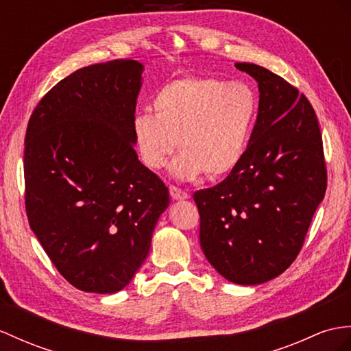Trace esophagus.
Here are the masks:
<instances>
[{
	"label": "esophagus",
	"instance_id": "esophagus-1",
	"mask_svg": "<svg viewBox=\"0 0 351 351\" xmlns=\"http://www.w3.org/2000/svg\"><path fill=\"white\" fill-rule=\"evenodd\" d=\"M169 195H171V198L176 199V201H182V199L189 198V193H187L183 189H180V187L174 186V184L169 186Z\"/></svg>",
	"mask_w": 351,
	"mask_h": 351
}]
</instances>
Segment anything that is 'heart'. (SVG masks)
I'll return each mask as SVG.
<instances>
[{
    "label": "heart",
    "mask_w": 351,
    "mask_h": 351,
    "mask_svg": "<svg viewBox=\"0 0 351 351\" xmlns=\"http://www.w3.org/2000/svg\"><path fill=\"white\" fill-rule=\"evenodd\" d=\"M258 107V95L247 83L178 77L153 95L155 114H135L132 138L143 164L153 171L164 168L178 146L183 150L169 167L171 176L178 180H195L205 173L223 177L249 150Z\"/></svg>",
    "instance_id": "b5f03b06"
}]
</instances>
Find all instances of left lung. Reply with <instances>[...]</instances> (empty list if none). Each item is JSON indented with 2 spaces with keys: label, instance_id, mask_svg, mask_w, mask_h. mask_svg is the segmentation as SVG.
Here are the masks:
<instances>
[{
  "label": "left lung",
  "instance_id": "obj_1",
  "mask_svg": "<svg viewBox=\"0 0 351 351\" xmlns=\"http://www.w3.org/2000/svg\"><path fill=\"white\" fill-rule=\"evenodd\" d=\"M235 66L258 82L259 111L243 162L223 182L193 193L207 261L237 285L285 272L302 249L328 186L323 141L305 95L256 64Z\"/></svg>",
  "mask_w": 351,
  "mask_h": 351
}]
</instances>
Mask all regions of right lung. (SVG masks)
I'll return each mask as SVG.
<instances>
[{
  "label": "right lung",
  "instance_id": "obj_1",
  "mask_svg": "<svg viewBox=\"0 0 351 351\" xmlns=\"http://www.w3.org/2000/svg\"><path fill=\"white\" fill-rule=\"evenodd\" d=\"M144 66L80 68L34 108L25 135V208L61 276L83 292L122 290L146 261L168 187L138 160L132 121Z\"/></svg>",
  "mask_w": 351,
  "mask_h": 351
}]
</instances>
